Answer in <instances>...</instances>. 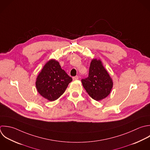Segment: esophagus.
<instances>
[{
	"label": "esophagus",
	"mask_w": 150,
	"mask_h": 150,
	"mask_svg": "<svg viewBox=\"0 0 150 150\" xmlns=\"http://www.w3.org/2000/svg\"><path fill=\"white\" fill-rule=\"evenodd\" d=\"M72 79H73L74 81H76V80H78L79 79V77L78 76H74L72 78Z\"/></svg>",
	"instance_id": "esophagus-1"
}]
</instances>
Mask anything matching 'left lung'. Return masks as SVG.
Wrapping results in <instances>:
<instances>
[{"label": "left lung", "instance_id": "8db88e82", "mask_svg": "<svg viewBox=\"0 0 150 150\" xmlns=\"http://www.w3.org/2000/svg\"><path fill=\"white\" fill-rule=\"evenodd\" d=\"M89 95L96 101L106 98L113 88V81L102 61L96 58L91 62L88 77L81 80Z\"/></svg>", "mask_w": 150, "mask_h": 150}]
</instances>
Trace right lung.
I'll return each instance as SVG.
<instances>
[{"mask_svg": "<svg viewBox=\"0 0 150 150\" xmlns=\"http://www.w3.org/2000/svg\"><path fill=\"white\" fill-rule=\"evenodd\" d=\"M72 81L59 62L55 59L48 61L38 74L35 86L38 93L49 101L58 99Z\"/></svg>", "mask_w": 150, "mask_h": 150, "instance_id": "1", "label": "right lung"}]
</instances>
